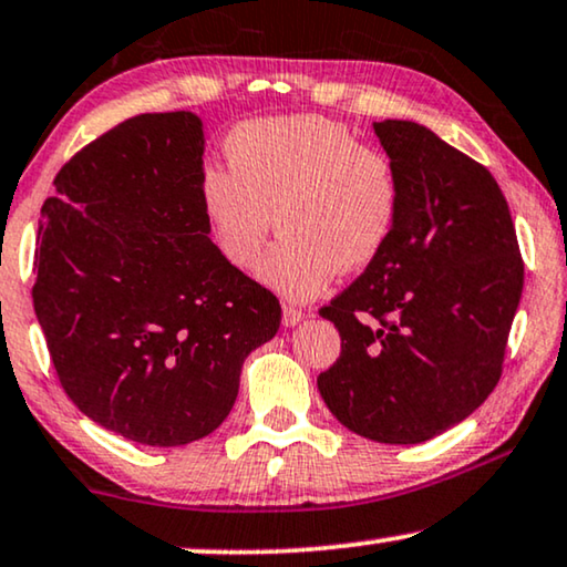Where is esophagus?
I'll use <instances>...</instances> for the list:
<instances>
[{"instance_id":"obj_1","label":"esophagus","mask_w":567,"mask_h":567,"mask_svg":"<svg viewBox=\"0 0 567 567\" xmlns=\"http://www.w3.org/2000/svg\"><path fill=\"white\" fill-rule=\"evenodd\" d=\"M300 321H306V313L300 311V308H292V306L282 308V323H285V327H298Z\"/></svg>"}]
</instances>
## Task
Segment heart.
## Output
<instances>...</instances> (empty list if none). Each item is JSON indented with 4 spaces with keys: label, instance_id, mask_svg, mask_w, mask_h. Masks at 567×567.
<instances>
[{
    "label": "heart",
    "instance_id": "heart-1",
    "mask_svg": "<svg viewBox=\"0 0 567 567\" xmlns=\"http://www.w3.org/2000/svg\"><path fill=\"white\" fill-rule=\"evenodd\" d=\"M230 168L207 163L199 205L217 254L248 271L271 228L285 233L259 264L277 296L313 300L339 271L379 261L402 215L391 157L339 121L313 113L254 118L225 140Z\"/></svg>",
    "mask_w": 567,
    "mask_h": 567
}]
</instances>
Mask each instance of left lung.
I'll list each match as a JSON object with an SVG mask.
<instances>
[{"instance_id": "left-lung-1", "label": "left lung", "mask_w": 567, "mask_h": 567, "mask_svg": "<svg viewBox=\"0 0 567 567\" xmlns=\"http://www.w3.org/2000/svg\"><path fill=\"white\" fill-rule=\"evenodd\" d=\"M373 132L399 171L402 215L379 261L319 311L342 337L319 391L352 433L406 446L458 425L501 381L524 261L485 165L414 121Z\"/></svg>"}]
</instances>
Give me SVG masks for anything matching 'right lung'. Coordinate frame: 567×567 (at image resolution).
Masks as SVG:
<instances>
[{
	"label": "right lung",
	"mask_w": 567,
	"mask_h": 567,
	"mask_svg": "<svg viewBox=\"0 0 567 567\" xmlns=\"http://www.w3.org/2000/svg\"><path fill=\"white\" fill-rule=\"evenodd\" d=\"M205 124L142 113L80 150L41 209L33 306L66 396L142 446L220 427L277 298L217 254L199 205Z\"/></svg>",
	"instance_id": "right-lung-1"
}]
</instances>
